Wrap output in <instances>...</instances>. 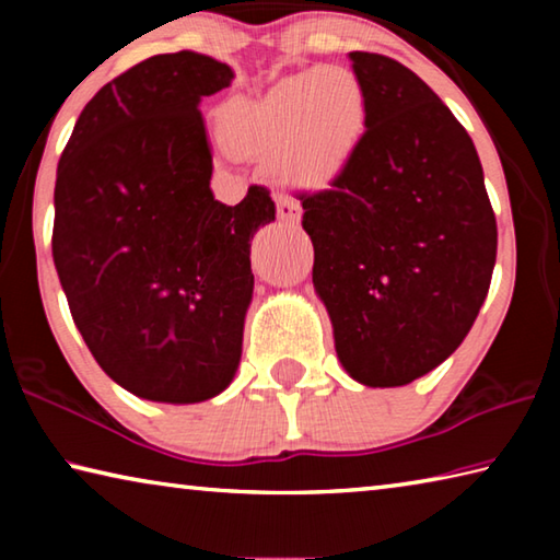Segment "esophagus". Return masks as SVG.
I'll return each instance as SVG.
<instances>
[{
	"mask_svg": "<svg viewBox=\"0 0 560 560\" xmlns=\"http://www.w3.org/2000/svg\"><path fill=\"white\" fill-rule=\"evenodd\" d=\"M279 220L287 224H296L301 220V205L291 195H277Z\"/></svg>",
	"mask_w": 560,
	"mask_h": 560,
	"instance_id": "esophagus-1",
	"label": "esophagus"
}]
</instances>
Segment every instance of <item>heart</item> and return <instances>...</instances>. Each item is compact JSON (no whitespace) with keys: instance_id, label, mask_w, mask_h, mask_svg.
Returning a JSON list of instances; mask_svg holds the SVG:
<instances>
[{"instance_id":"heart-1","label":"heart","mask_w":560,"mask_h":560,"mask_svg":"<svg viewBox=\"0 0 560 560\" xmlns=\"http://www.w3.org/2000/svg\"><path fill=\"white\" fill-rule=\"evenodd\" d=\"M368 101L358 75L340 66L287 75L259 98L226 106V143L244 153H277L281 173L324 185L343 173L363 143Z\"/></svg>"}]
</instances>
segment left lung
<instances>
[{"label":"left lung","instance_id":"left-lung-1","mask_svg":"<svg viewBox=\"0 0 560 560\" xmlns=\"http://www.w3.org/2000/svg\"><path fill=\"white\" fill-rule=\"evenodd\" d=\"M368 126L343 173L299 192L314 287L350 377L395 387L467 338L497 261V217L469 132L400 61L350 51Z\"/></svg>","mask_w":560,"mask_h":560}]
</instances>
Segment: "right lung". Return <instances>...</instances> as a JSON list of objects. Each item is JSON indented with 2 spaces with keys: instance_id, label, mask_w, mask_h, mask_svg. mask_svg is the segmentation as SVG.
<instances>
[{
  "instance_id": "1",
  "label": "right lung",
  "mask_w": 560,
  "mask_h": 560,
  "mask_svg": "<svg viewBox=\"0 0 560 560\" xmlns=\"http://www.w3.org/2000/svg\"><path fill=\"white\" fill-rule=\"evenodd\" d=\"M232 79L212 56H150L86 103L59 160L51 254L73 324L145 400H210L242 358L252 236L277 207L261 185L234 207L210 189L200 101Z\"/></svg>"
}]
</instances>
